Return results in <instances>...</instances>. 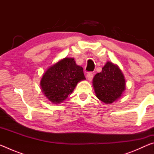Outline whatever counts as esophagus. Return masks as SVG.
<instances>
[{"label": "esophagus", "mask_w": 154, "mask_h": 154, "mask_svg": "<svg viewBox=\"0 0 154 154\" xmlns=\"http://www.w3.org/2000/svg\"><path fill=\"white\" fill-rule=\"evenodd\" d=\"M93 77H94L93 72H88V74H87V78H88V80H89V81H92V79H93Z\"/></svg>", "instance_id": "obj_1"}]
</instances>
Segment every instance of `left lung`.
I'll return each mask as SVG.
<instances>
[{
  "mask_svg": "<svg viewBox=\"0 0 154 154\" xmlns=\"http://www.w3.org/2000/svg\"><path fill=\"white\" fill-rule=\"evenodd\" d=\"M93 85L99 100L111 104L118 100L125 90L124 77L118 66L107 62L102 71L94 77Z\"/></svg>",
  "mask_w": 154,
  "mask_h": 154,
  "instance_id": "8db88e82",
  "label": "left lung"
}]
</instances>
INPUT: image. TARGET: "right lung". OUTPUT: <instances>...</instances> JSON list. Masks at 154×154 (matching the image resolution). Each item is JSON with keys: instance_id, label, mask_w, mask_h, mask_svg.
Here are the masks:
<instances>
[{"instance_id": "1", "label": "right lung", "mask_w": 154, "mask_h": 154, "mask_svg": "<svg viewBox=\"0 0 154 154\" xmlns=\"http://www.w3.org/2000/svg\"><path fill=\"white\" fill-rule=\"evenodd\" d=\"M84 79L83 68L77 65L73 58H65L47 70L41 86L52 103H62L72 92L77 83Z\"/></svg>"}]
</instances>
